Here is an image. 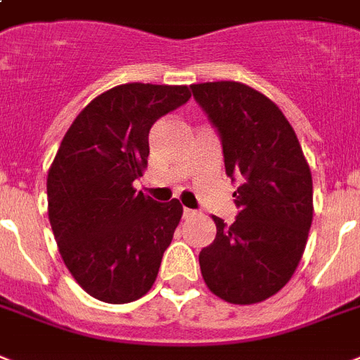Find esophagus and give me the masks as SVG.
Masks as SVG:
<instances>
[{
	"instance_id": "1",
	"label": "esophagus",
	"mask_w": 360,
	"mask_h": 360,
	"mask_svg": "<svg viewBox=\"0 0 360 360\" xmlns=\"http://www.w3.org/2000/svg\"><path fill=\"white\" fill-rule=\"evenodd\" d=\"M195 214V210H192V209H183V218H192V216Z\"/></svg>"
}]
</instances>
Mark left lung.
<instances>
[{
    "instance_id": "left-lung-1",
    "label": "left lung",
    "mask_w": 360,
    "mask_h": 360,
    "mask_svg": "<svg viewBox=\"0 0 360 360\" xmlns=\"http://www.w3.org/2000/svg\"><path fill=\"white\" fill-rule=\"evenodd\" d=\"M221 142L226 174L238 181V214L200 253L210 292L235 305L274 296L296 271L312 224V177L297 136L274 101L235 81L192 84Z\"/></svg>"
}]
</instances>
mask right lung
<instances>
[{
    "label": "right lung",
    "instance_id": "1",
    "mask_svg": "<svg viewBox=\"0 0 360 360\" xmlns=\"http://www.w3.org/2000/svg\"><path fill=\"white\" fill-rule=\"evenodd\" d=\"M188 99V86H114L81 110L55 155L49 224L70 274L99 302H134L157 279L183 207L157 203L133 183L148 165L153 124Z\"/></svg>",
    "mask_w": 360,
    "mask_h": 360
}]
</instances>
